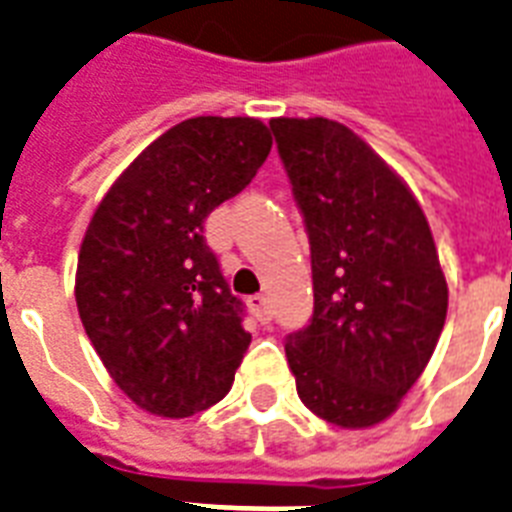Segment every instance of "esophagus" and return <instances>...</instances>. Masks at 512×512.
Wrapping results in <instances>:
<instances>
[{
    "label": "esophagus",
    "mask_w": 512,
    "mask_h": 512,
    "mask_svg": "<svg viewBox=\"0 0 512 512\" xmlns=\"http://www.w3.org/2000/svg\"><path fill=\"white\" fill-rule=\"evenodd\" d=\"M248 310L253 312V318L259 320V323H269V320H272L269 299L267 296H261V293H256V296H251V299H248Z\"/></svg>",
    "instance_id": "1"
}]
</instances>
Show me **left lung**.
I'll return each mask as SVG.
<instances>
[{"instance_id":"1","label":"left lung","mask_w":512,"mask_h":512,"mask_svg":"<svg viewBox=\"0 0 512 512\" xmlns=\"http://www.w3.org/2000/svg\"><path fill=\"white\" fill-rule=\"evenodd\" d=\"M310 232L312 323L285 358L312 414L368 430L400 400L441 339L449 283L408 184L347 125L269 120Z\"/></svg>"}]
</instances>
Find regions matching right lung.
<instances>
[{"label": "right lung", "mask_w": 512, "mask_h": 512, "mask_svg": "<svg viewBox=\"0 0 512 512\" xmlns=\"http://www.w3.org/2000/svg\"><path fill=\"white\" fill-rule=\"evenodd\" d=\"M272 136L253 117H192L146 146L98 202L79 245V320L114 384L146 414L192 417L235 382L251 334L205 243Z\"/></svg>", "instance_id": "right-lung-1"}]
</instances>
